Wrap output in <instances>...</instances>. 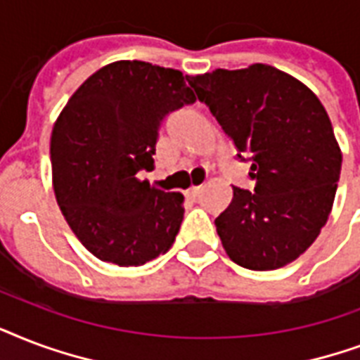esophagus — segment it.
Instances as JSON below:
<instances>
[{"label": "esophagus", "mask_w": 360, "mask_h": 360, "mask_svg": "<svg viewBox=\"0 0 360 360\" xmlns=\"http://www.w3.org/2000/svg\"><path fill=\"white\" fill-rule=\"evenodd\" d=\"M199 193H200V186H191V188L186 191V197H188V199H191V200H195L197 197H199Z\"/></svg>", "instance_id": "1"}]
</instances>
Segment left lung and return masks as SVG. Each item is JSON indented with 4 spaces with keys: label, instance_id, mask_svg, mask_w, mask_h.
Masks as SVG:
<instances>
[{
    "label": "left lung",
    "instance_id": "obj_1",
    "mask_svg": "<svg viewBox=\"0 0 360 360\" xmlns=\"http://www.w3.org/2000/svg\"><path fill=\"white\" fill-rule=\"evenodd\" d=\"M252 161L255 189L233 188L216 218L225 252L244 269L274 270L314 244L333 210L342 150L317 96L291 75L264 63L188 77Z\"/></svg>",
    "mask_w": 360,
    "mask_h": 360
}]
</instances>
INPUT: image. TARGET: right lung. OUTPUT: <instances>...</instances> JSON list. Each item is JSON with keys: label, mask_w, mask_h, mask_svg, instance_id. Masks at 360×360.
I'll list each match as a JSON object with an SVG mask.
<instances>
[{"label": "right lung", "mask_w": 360, "mask_h": 360, "mask_svg": "<svg viewBox=\"0 0 360 360\" xmlns=\"http://www.w3.org/2000/svg\"><path fill=\"white\" fill-rule=\"evenodd\" d=\"M186 79L148 61H114L88 77L56 120V200L77 238L101 261L141 266L176 238L184 195L150 186L139 171L154 169L167 114L195 101Z\"/></svg>", "instance_id": "right-lung-1"}]
</instances>
